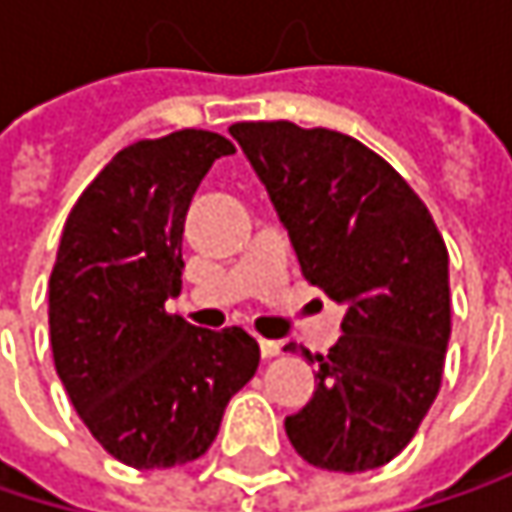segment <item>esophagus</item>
<instances>
[{
	"label": "esophagus",
	"instance_id": "1",
	"mask_svg": "<svg viewBox=\"0 0 512 512\" xmlns=\"http://www.w3.org/2000/svg\"><path fill=\"white\" fill-rule=\"evenodd\" d=\"M260 353H263V358L281 356V341H266V338H260Z\"/></svg>",
	"mask_w": 512,
	"mask_h": 512
}]
</instances>
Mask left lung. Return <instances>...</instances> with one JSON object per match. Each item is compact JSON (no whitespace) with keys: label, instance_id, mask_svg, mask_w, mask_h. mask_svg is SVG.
<instances>
[{"label":"left lung","instance_id":"obj_1","mask_svg":"<svg viewBox=\"0 0 512 512\" xmlns=\"http://www.w3.org/2000/svg\"><path fill=\"white\" fill-rule=\"evenodd\" d=\"M231 136L263 180L305 281L347 305L341 341L317 356L314 397L284 421L287 439L326 471L379 468L412 442L442 388L445 240L418 192L353 136L290 121H240Z\"/></svg>","mask_w":512,"mask_h":512}]
</instances>
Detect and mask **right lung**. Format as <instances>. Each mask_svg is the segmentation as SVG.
<instances>
[{"mask_svg": "<svg viewBox=\"0 0 512 512\" xmlns=\"http://www.w3.org/2000/svg\"><path fill=\"white\" fill-rule=\"evenodd\" d=\"M237 148L177 130L118 151L73 204L50 275L52 361L82 424L133 468H174L213 445L260 347L165 311L180 293L183 222L210 165Z\"/></svg>", "mask_w": 512, "mask_h": 512, "instance_id": "add662e5", "label": "right lung"}]
</instances>
